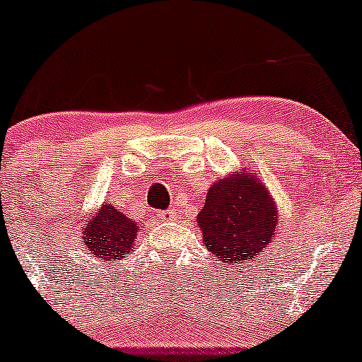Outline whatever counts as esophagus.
<instances>
[{
	"instance_id": "34e87169",
	"label": "esophagus",
	"mask_w": 362,
	"mask_h": 362,
	"mask_svg": "<svg viewBox=\"0 0 362 362\" xmlns=\"http://www.w3.org/2000/svg\"><path fill=\"white\" fill-rule=\"evenodd\" d=\"M176 218H177V212L176 211L162 212V219H167V221H170V219H176Z\"/></svg>"
}]
</instances>
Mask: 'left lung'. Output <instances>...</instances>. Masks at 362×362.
<instances>
[{"label":"left lung","mask_w":362,"mask_h":362,"mask_svg":"<svg viewBox=\"0 0 362 362\" xmlns=\"http://www.w3.org/2000/svg\"><path fill=\"white\" fill-rule=\"evenodd\" d=\"M279 214L262 174L242 165L209 186L197 225L216 262L242 267L256 262L270 247Z\"/></svg>","instance_id":"left-lung-1"}]
</instances>
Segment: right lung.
Masks as SVG:
<instances>
[{
	"instance_id": "1",
	"label": "right lung",
	"mask_w": 362,
	"mask_h": 362,
	"mask_svg": "<svg viewBox=\"0 0 362 362\" xmlns=\"http://www.w3.org/2000/svg\"><path fill=\"white\" fill-rule=\"evenodd\" d=\"M137 230L139 226L134 219L104 202L98 211L88 214L80 232L87 255L95 262L111 264L132 255Z\"/></svg>"
}]
</instances>
